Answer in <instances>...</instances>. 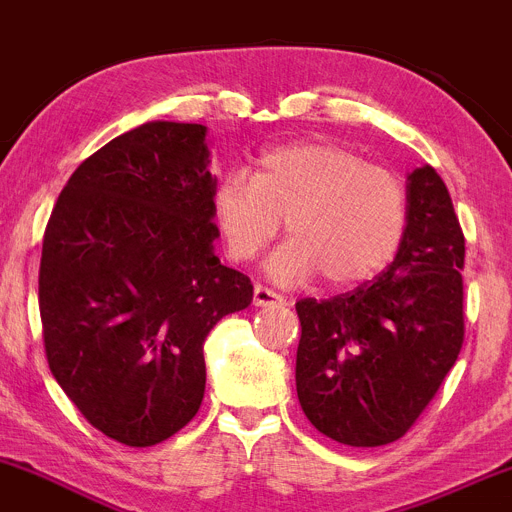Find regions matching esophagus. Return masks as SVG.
<instances>
[{"label":"esophagus","mask_w":512,"mask_h":512,"mask_svg":"<svg viewBox=\"0 0 512 512\" xmlns=\"http://www.w3.org/2000/svg\"><path fill=\"white\" fill-rule=\"evenodd\" d=\"M252 303H255L257 308H267V305H281L284 303V298H281L276 291L264 289V286L257 284L255 293H252Z\"/></svg>","instance_id":"34e87169"}]
</instances>
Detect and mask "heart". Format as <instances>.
Instances as JSON below:
<instances>
[{"instance_id": "1", "label": "heart", "mask_w": 512, "mask_h": 512, "mask_svg": "<svg viewBox=\"0 0 512 512\" xmlns=\"http://www.w3.org/2000/svg\"><path fill=\"white\" fill-rule=\"evenodd\" d=\"M211 211L236 262L260 255L286 216L291 240L274 252L269 274L301 281L320 272L327 286L346 289L392 260L407 228V192L342 146L291 144L264 154L252 178L226 175Z\"/></svg>"}]
</instances>
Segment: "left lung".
Listing matches in <instances>:
<instances>
[{
  "label": "left lung",
  "mask_w": 512,
  "mask_h": 512,
  "mask_svg": "<svg viewBox=\"0 0 512 512\" xmlns=\"http://www.w3.org/2000/svg\"><path fill=\"white\" fill-rule=\"evenodd\" d=\"M464 236L431 166L407 175V228L383 274L330 301L296 303L298 402L354 448L402 438L462 349Z\"/></svg>",
  "instance_id": "left-lung-1"
}]
</instances>
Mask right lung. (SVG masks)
<instances>
[{
  "label": "right lung",
  "instance_id": "1",
  "mask_svg": "<svg viewBox=\"0 0 512 512\" xmlns=\"http://www.w3.org/2000/svg\"><path fill=\"white\" fill-rule=\"evenodd\" d=\"M207 127L144 122L88 156L45 228L40 320L55 380L129 448L178 433L207 385L204 339L252 303L214 252Z\"/></svg>",
  "mask_w": 512,
  "mask_h": 512
}]
</instances>
